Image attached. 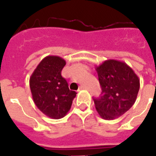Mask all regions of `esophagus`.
Listing matches in <instances>:
<instances>
[{"instance_id": "1", "label": "esophagus", "mask_w": 156, "mask_h": 156, "mask_svg": "<svg viewBox=\"0 0 156 156\" xmlns=\"http://www.w3.org/2000/svg\"><path fill=\"white\" fill-rule=\"evenodd\" d=\"M84 89H87V87H85L84 85H81L79 88V90H84Z\"/></svg>"}]
</instances>
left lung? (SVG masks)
Returning <instances> with one entry per match:
<instances>
[{
    "instance_id": "left-lung-1",
    "label": "left lung",
    "mask_w": 156,
    "mask_h": 156,
    "mask_svg": "<svg viewBox=\"0 0 156 156\" xmlns=\"http://www.w3.org/2000/svg\"><path fill=\"white\" fill-rule=\"evenodd\" d=\"M101 94L93 98L97 111L105 120H113L128 111L137 99L140 82L125 62L107 59L96 66Z\"/></svg>"
}]
</instances>
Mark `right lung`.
<instances>
[{
    "instance_id": "right-lung-1",
    "label": "right lung",
    "mask_w": 156,
    "mask_h": 156,
    "mask_svg": "<svg viewBox=\"0 0 156 156\" xmlns=\"http://www.w3.org/2000/svg\"><path fill=\"white\" fill-rule=\"evenodd\" d=\"M65 64L63 58L48 55L42 59L30 77V88L34 104L42 113L52 119L63 118L70 110L72 100L76 96L61 76Z\"/></svg>"
}]
</instances>
